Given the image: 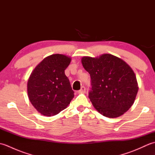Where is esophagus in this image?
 Here are the masks:
<instances>
[{"label":"esophagus","instance_id":"obj_1","mask_svg":"<svg viewBox=\"0 0 155 155\" xmlns=\"http://www.w3.org/2000/svg\"><path fill=\"white\" fill-rule=\"evenodd\" d=\"M85 92H86V88L84 87H82L81 89L78 91V93H85Z\"/></svg>","mask_w":155,"mask_h":155}]
</instances>
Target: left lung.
<instances>
[{"label":"left lung","mask_w":155,"mask_h":155,"mask_svg":"<svg viewBox=\"0 0 155 155\" xmlns=\"http://www.w3.org/2000/svg\"><path fill=\"white\" fill-rule=\"evenodd\" d=\"M81 62L90 74V101L98 113L108 118L123 115L132 107L139 91L136 75L123 59L110 54L83 57Z\"/></svg>","instance_id":"left-lung-1"}]
</instances>
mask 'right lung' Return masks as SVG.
Returning a JSON list of instances; mask_svg holds the SVG:
<instances>
[{"label":"right lung","instance_id":"obj_1","mask_svg":"<svg viewBox=\"0 0 155 155\" xmlns=\"http://www.w3.org/2000/svg\"><path fill=\"white\" fill-rule=\"evenodd\" d=\"M71 61L68 56L54 54L39 63L27 83L28 99L42 115L52 117L63 110L74 97L64 70Z\"/></svg>","mask_w":155,"mask_h":155}]
</instances>
